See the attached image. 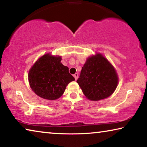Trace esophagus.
<instances>
[{
    "instance_id": "34e87169",
    "label": "esophagus",
    "mask_w": 147,
    "mask_h": 147,
    "mask_svg": "<svg viewBox=\"0 0 147 147\" xmlns=\"http://www.w3.org/2000/svg\"><path fill=\"white\" fill-rule=\"evenodd\" d=\"M74 78H75V80H76L78 79V73H75L74 74Z\"/></svg>"
}]
</instances>
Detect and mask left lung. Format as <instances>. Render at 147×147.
I'll list each match as a JSON object with an SVG mask.
<instances>
[{"mask_svg": "<svg viewBox=\"0 0 147 147\" xmlns=\"http://www.w3.org/2000/svg\"><path fill=\"white\" fill-rule=\"evenodd\" d=\"M118 78L114 67L101 53L88 57L76 81L91 101L105 99L113 94Z\"/></svg>", "mask_w": 147, "mask_h": 147, "instance_id": "8db88e82", "label": "left lung"}]
</instances>
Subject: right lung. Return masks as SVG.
I'll use <instances>...</instances> for the list:
<instances>
[{
    "label": "right lung",
    "mask_w": 147,
    "mask_h": 147,
    "mask_svg": "<svg viewBox=\"0 0 147 147\" xmlns=\"http://www.w3.org/2000/svg\"><path fill=\"white\" fill-rule=\"evenodd\" d=\"M60 56L47 53L37 60L29 70L28 80L32 91L42 98L55 100L63 94L66 86L74 78Z\"/></svg>",
    "instance_id": "obj_1"
}]
</instances>
